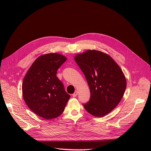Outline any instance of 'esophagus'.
Instances as JSON below:
<instances>
[{
  "label": "esophagus",
  "mask_w": 151,
  "mask_h": 151,
  "mask_svg": "<svg viewBox=\"0 0 151 151\" xmlns=\"http://www.w3.org/2000/svg\"><path fill=\"white\" fill-rule=\"evenodd\" d=\"M78 91H76L75 92V93L73 94V97H76L78 96Z\"/></svg>",
  "instance_id": "1"
}]
</instances>
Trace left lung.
<instances>
[{"mask_svg":"<svg viewBox=\"0 0 151 151\" xmlns=\"http://www.w3.org/2000/svg\"><path fill=\"white\" fill-rule=\"evenodd\" d=\"M74 59L90 89L89 101L83 105L85 109L93 116H105L124 96L127 81L122 69L110 55L98 50H87Z\"/></svg>","mask_w":151,"mask_h":151,"instance_id":"obj_1","label":"left lung"}]
</instances>
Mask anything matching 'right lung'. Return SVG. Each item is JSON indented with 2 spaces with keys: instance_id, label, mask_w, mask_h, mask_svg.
<instances>
[{
  "instance_id": "add662e5",
  "label": "right lung",
  "mask_w": 151,
  "mask_h": 151,
  "mask_svg": "<svg viewBox=\"0 0 151 151\" xmlns=\"http://www.w3.org/2000/svg\"><path fill=\"white\" fill-rule=\"evenodd\" d=\"M66 60L65 56L58 53L42 55L34 62L24 78V100L30 110L45 119L59 116L70 98L56 76L57 70Z\"/></svg>"
}]
</instances>
